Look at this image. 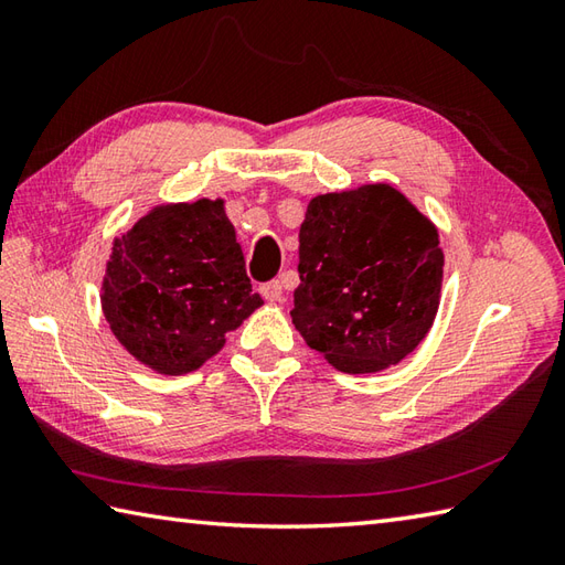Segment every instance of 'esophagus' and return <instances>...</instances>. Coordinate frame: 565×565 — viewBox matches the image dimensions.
<instances>
[{"label": "esophagus", "instance_id": "esophagus-1", "mask_svg": "<svg viewBox=\"0 0 565 565\" xmlns=\"http://www.w3.org/2000/svg\"><path fill=\"white\" fill-rule=\"evenodd\" d=\"M259 294L267 298L269 303H279L284 298V289H281V281H267L259 286Z\"/></svg>", "mask_w": 565, "mask_h": 565}]
</instances>
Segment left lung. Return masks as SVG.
I'll list each match as a JSON object with an SVG mask.
<instances>
[{"mask_svg":"<svg viewBox=\"0 0 565 565\" xmlns=\"http://www.w3.org/2000/svg\"><path fill=\"white\" fill-rule=\"evenodd\" d=\"M294 326L347 374L398 364L439 308L437 227L401 191L369 184L308 203L298 233Z\"/></svg>","mask_w":565,"mask_h":565,"instance_id":"left-lung-1","label":"left lung"}]
</instances>
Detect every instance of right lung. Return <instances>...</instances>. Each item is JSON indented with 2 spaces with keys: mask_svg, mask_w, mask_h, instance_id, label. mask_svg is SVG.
Segmentation results:
<instances>
[{
  "mask_svg": "<svg viewBox=\"0 0 565 565\" xmlns=\"http://www.w3.org/2000/svg\"><path fill=\"white\" fill-rule=\"evenodd\" d=\"M102 306L118 342L160 374H189L218 352L262 306L223 201L142 215L114 243Z\"/></svg>",
  "mask_w": 565,
  "mask_h": 565,
  "instance_id": "obj_1",
  "label": "right lung"
}]
</instances>
